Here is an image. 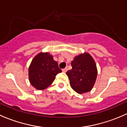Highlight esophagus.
I'll return each instance as SVG.
<instances>
[{
	"label": "esophagus",
	"mask_w": 127,
	"mask_h": 127,
	"mask_svg": "<svg viewBox=\"0 0 127 127\" xmlns=\"http://www.w3.org/2000/svg\"><path fill=\"white\" fill-rule=\"evenodd\" d=\"M62 71H63V72H67V67H65V68L63 69Z\"/></svg>",
	"instance_id": "1"
}]
</instances>
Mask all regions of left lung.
<instances>
[{
    "label": "left lung",
    "instance_id": "1",
    "mask_svg": "<svg viewBox=\"0 0 127 127\" xmlns=\"http://www.w3.org/2000/svg\"><path fill=\"white\" fill-rule=\"evenodd\" d=\"M72 69L66 72L71 88L79 94L92 90L98 75L95 61L90 53L75 56L71 62Z\"/></svg>",
    "mask_w": 127,
    "mask_h": 127
}]
</instances>
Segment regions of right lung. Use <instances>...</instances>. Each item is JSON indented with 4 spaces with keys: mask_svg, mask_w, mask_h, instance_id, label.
Returning a JSON list of instances; mask_svg holds the SVG:
<instances>
[{
    "mask_svg": "<svg viewBox=\"0 0 127 127\" xmlns=\"http://www.w3.org/2000/svg\"><path fill=\"white\" fill-rule=\"evenodd\" d=\"M62 71L53 56L48 52H40L32 60L28 69L29 80L35 89H45L54 81L56 74Z\"/></svg>",
    "mask_w": 127,
    "mask_h": 127,
    "instance_id": "add662e5",
    "label": "right lung"
}]
</instances>
